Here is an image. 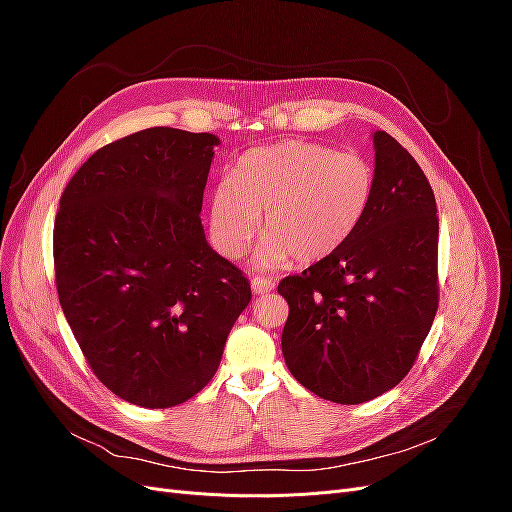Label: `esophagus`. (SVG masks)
I'll return each mask as SVG.
<instances>
[{"mask_svg":"<svg viewBox=\"0 0 512 512\" xmlns=\"http://www.w3.org/2000/svg\"><path fill=\"white\" fill-rule=\"evenodd\" d=\"M273 290H275V282L267 280V277H254V280H252V292L256 294V297H260V294L273 292Z\"/></svg>","mask_w":512,"mask_h":512,"instance_id":"34e87169","label":"esophagus"}]
</instances>
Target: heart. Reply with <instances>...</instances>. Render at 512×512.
Segmentation results:
<instances>
[{"label":"heart","instance_id":"b5f03b06","mask_svg":"<svg viewBox=\"0 0 512 512\" xmlns=\"http://www.w3.org/2000/svg\"><path fill=\"white\" fill-rule=\"evenodd\" d=\"M374 196V168L359 153L284 141L243 153L232 179L211 194L209 228L218 250L239 258L252 245L265 211L267 239L258 269L290 256L309 265L339 250L359 228Z\"/></svg>","mask_w":512,"mask_h":512}]
</instances>
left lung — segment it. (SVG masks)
<instances>
[{
    "instance_id": "obj_1",
    "label": "left lung",
    "mask_w": 512,
    "mask_h": 512,
    "mask_svg": "<svg viewBox=\"0 0 512 512\" xmlns=\"http://www.w3.org/2000/svg\"><path fill=\"white\" fill-rule=\"evenodd\" d=\"M374 138V196L352 237L277 286L288 301L290 374L356 406L406 378L438 312V209L421 166L393 136Z\"/></svg>"
}]
</instances>
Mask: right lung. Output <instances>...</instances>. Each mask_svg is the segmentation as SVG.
I'll use <instances>...</instances> for the list:
<instances>
[{
    "label": "right lung",
    "mask_w": 512,
    "mask_h": 512,
    "mask_svg": "<svg viewBox=\"0 0 512 512\" xmlns=\"http://www.w3.org/2000/svg\"><path fill=\"white\" fill-rule=\"evenodd\" d=\"M218 145L209 132L130 134L98 149L59 200L61 309L98 380L134 406L173 408L203 391L252 299L200 222Z\"/></svg>",
    "instance_id": "1"
}]
</instances>
